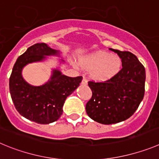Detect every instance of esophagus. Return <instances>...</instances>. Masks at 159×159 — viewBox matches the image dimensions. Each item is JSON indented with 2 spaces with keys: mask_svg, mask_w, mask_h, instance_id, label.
Wrapping results in <instances>:
<instances>
[{
  "mask_svg": "<svg viewBox=\"0 0 159 159\" xmlns=\"http://www.w3.org/2000/svg\"><path fill=\"white\" fill-rule=\"evenodd\" d=\"M81 83H82V85H87L88 84V81H87V79L85 78H83Z\"/></svg>",
  "mask_w": 159,
  "mask_h": 159,
  "instance_id": "34e87169",
  "label": "esophagus"
}]
</instances>
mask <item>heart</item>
<instances>
[{"mask_svg": "<svg viewBox=\"0 0 159 159\" xmlns=\"http://www.w3.org/2000/svg\"><path fill=\"white\" fill-rule=\"evenodd\" d=\"M80 66L92 70L91 75L97 80L104 81L114 77L122 67V61L117 55L106 51H97L80 59Z\"/></svg>", "mask_w": 159, "mask_h": 159, "instance_id": "1", "label": "heart"}]
</instances>
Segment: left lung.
I'll use <instances>...</instances> for the list:
<instances>
[{"mask_svg":"<svg viewBox=\"0 0 159 159\" xmlns=\"http://www.w3.org/2000/svg\"><path fill=\"white\" fill-rule=\"evenodd\" d=\"M110 50L121 58L122 69L105 81L88 82L93 95L85 106L86 112L102 124H116L131 117L145 92V68L137 57L129 51Z\"/></svg>","mask_w":159,"mask_h":159,"instance_id":"left-lung-1","label":"left lung"}]
</instances>
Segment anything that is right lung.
Masks as SVG:
<instances>
[{
  "mask_svg": "<svg viewBox=\"0 0 159 159\" xmlns=\"http://www.w3.org/2000/svg\"><path fill=\"white\" fill-rule=\"evenodd\" d=\"M48 56L59 57L60 51L43 43L31 46L17 58L9 78L10 94L16 109L26 119L40 124L59 119L66 99L82 80L81 76L67 77L58 69H53L51 78L45 84L39 86L28 84L22 76L23 68L29 63L44 61Z\"/></svg>",
  "mask_w": 159,
  "mask_h": 159,
  "instance_id": "1",
  "label": "right lung"
}]
</instances>
